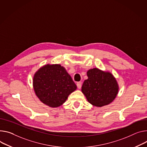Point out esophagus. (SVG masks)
I'll use <instances>...</instances> for the list:
<instances>
[{"label":"esophagus","instance_id":"esophagus-1","mask_svg":"<svg viewBox=\"0 0 147 147\" xmlns=\"http://www.w3.org/2000/svg\"><path fill=\"white\" fill-rule=\"evenodd\" d=\"M77 88L78 89H81V88H82V84H81V83H77Z\"/></svg>","mask_w":147,"mask_h":147}]
</instances>
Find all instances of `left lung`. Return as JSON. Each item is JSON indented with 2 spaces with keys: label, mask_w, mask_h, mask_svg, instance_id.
I'll return each instance as SVG.
<instances>
[{
  "label": "left lung",
  "mask_w": 147,
  "mask_h": 147,
  "mask_svg": "<svg viewBox=\"0 0 147 147\" xmlns=\"http://www.w3.org/2000/svg\"><path fill=\"white\" fill-rule=\"evenodd\" d=\"M87 75L88 78L83 84L82 91L88 102L97 107L111 103L119 90L118 82L113 74L96 67L88 70Z\"/></svg>",
  "instance_id": "left-lung-1"
}]
</instances>
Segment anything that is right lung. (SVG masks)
Here are the masks:
<instances>
[{"mask_svg":"<svg viewBox=\"0 0 147 147\" xmlns=\"http://www.w3.org/2000/svg\"><path fill=\"white\" fill-rule=\"evenodd\" d=\"M33 87L40 101L51 108L63 105L77 89L71 76L60 64H47L38 69L33 76Z\"/></svg>","mask_w":147,"mask_h":147,"instance_id":"right-lung-1","label":"right lung"}]
</instances>
